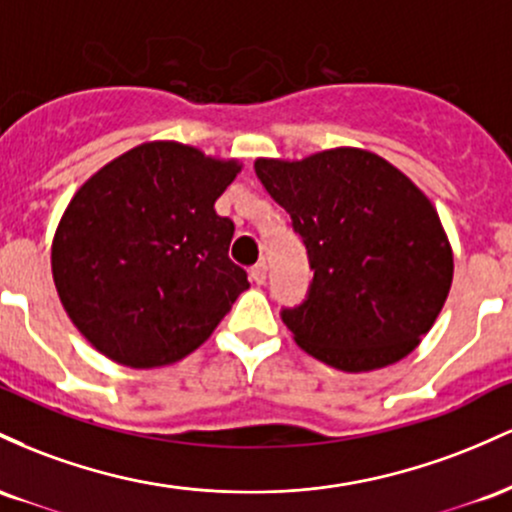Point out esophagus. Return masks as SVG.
I'll return each instance as SVG.
<instances>
[{
  "instance_id": "obj_1",
  "label": "esophagus",
  "mask_w": 512,
  "mask_h": 512,
  "mask_svg": "<svg viewBox=\"0 0 512 512\" xmlns=\"http://www.w3.org/2000/svg\"><path fill=\"white\" fill-rule=\"evenodd\" d=\"M266 275H268V266H266V263H256V266L251 268V280H254L256 285L266 283Z\"/></svg>"
}]
</instances>
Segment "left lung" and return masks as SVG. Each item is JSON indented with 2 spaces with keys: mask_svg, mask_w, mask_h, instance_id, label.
<instances>
[{
  "mask_svg": "<svg viewBox=\"0 0 512 512\" xmlns=\"http://www.w3.org/2000/svg\"><path fill=\"white\" fill-rule=\"evenodd\" d=\"M254 169L290 212L314 271L307 300L283 309L297 346L343 372L406 358L433 329L455 271L426 193L358 147L256 159Z\"/></svg>",
  "mask_w": 512,
  "mask_h": 512,
  "instance_id": "1",
  "label": "left lung"
}]
</instances>
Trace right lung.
Here are the masks:
<instances>
[{"instance_id": "right-lung-1", "label": "right lung", "mask_w": 512, "mask_h": 512, "mask_svg": "<svg viewBox=\"0 0 512 512\" xmlns=\"http://www.w3.org/2000/svg\"><path fill=\"white\" fill-rule=\"evenodd\" d=\"M237 159L157 140L108 162L74 193L53 239L67 317L113 363L152 370L203 346L244 290L234 222L215 200Z\"/></svg>"}]
</instances>
